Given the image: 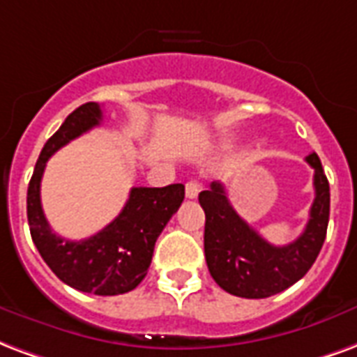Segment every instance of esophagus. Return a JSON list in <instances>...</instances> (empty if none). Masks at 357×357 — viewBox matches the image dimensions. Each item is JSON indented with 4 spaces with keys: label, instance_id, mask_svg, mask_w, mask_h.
<instances>
[{
    "label": "esophagus",
    "instance_id": "esophagus-1",
    "mask_svg": "<svg viewBox=\"0 0 357 357\" xmlns=\"http://www.w3.org/2000/svg\"><path fill=\"white\" fill-rule=\"evenodd\" d=\"M200 192V183L199 181H187L185 183V195L187 199H197Z\"/></svg>",
    "mask_w": 357,
    "mask_h": 357
}]
</instances>
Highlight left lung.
I'll list each match as a JSON object with an SVG mask.
<instances>
[{
    "mask_svg": "<svg viewBox=\"0 0 357 357\" xmlns=\"http://www.w3.org/2000/svg\"><path fill=\"white\" fill-rule=\"evenodd\" d=\"M306 162L314 168L316 197L305 231L287 245H273L248 225L219 181L200 192L199 202L206 213V263L221 289L244 299H265L293 286L310 271L326 240L329 181L316 153L308 155Z\"/></svg>",
    "mask_w": 357,
    "mask_h": 357,
    "instance_id": "1",
    "label": "left lung"
}]
</instances>
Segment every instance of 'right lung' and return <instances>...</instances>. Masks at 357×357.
<instances>
[{
	"instance_id": "1",
	"label": "right lung",
	"mask_w": 357,
	"mask_h": 357,
	"mask_svg": "<svg viewBox=\"0 0 357 357\" xmlns=\"http://www.w3.org/2000/svg\"><path fill=\"white\" fill-rule=\"evenodd\" d=\"M102 107L86 102L70 113L47 139L28 185V223L31 240L52 273L68 286L94 295L132 291L151 265L158 234L183 202L185 187H132L123 212L112 223L84 240H66L52 232L41 208L45 165L60 147L100 125Z\"/></svg>"
}]
</instances>
